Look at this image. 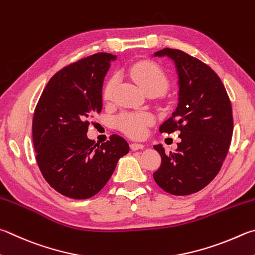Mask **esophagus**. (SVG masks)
<instances>
[{"mask_svg":"<svg viewBox=\"0 0 255 255\" xmlns=\"http://www.w3.org/2000/svg\"><path fill=\"white\" fill-rule=\"evenodd\" d=\"M143 147H145V146H143L142 143H138V142H131V143H130V148H131V150L142 149Z\"/></svg>","mask_w":255,"mask_h":255,"instance_id":"34e87169","label":"esophagus"}]
</instances>
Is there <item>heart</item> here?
I'll list each match as a JSON object with an SVG mask.
<instances>
[{
    "label": "heart",
    "instance_id": "b5f03b06",
    "mask_svg": "<svg viewBox=\"0 0 255 255\" xmlns=\"http://www.w3.org/2000/svg\"><path fill=\"white\" fill-rule=\"evenodd\" d=\"M130 76L141 89L147 92L155 90L161 92L166 90L168 80L159 66L150 61H141L130 68ZM117 85V77L110 78L104 88V99L109 101L113 98L114 89ZM155 123V116L149 112H125L116 118L117 127L126 135L132 138H140L146 133L147 127Z\"/></svg>",
    "mask_w": 255,
    "mask_h": 255
}]
</instances>
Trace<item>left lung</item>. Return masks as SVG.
<instances>
[{"label":"left lung","instance_id":"left-lung-1","mask_svg":"<svg viewBox=\"0 0 255 255\" xmlns=\"http://www.w3.org/2000/svg\"><path fill=\"white\" fill-rule=\"evenodd\" d=\"M152 57L172 60L178 79L177 107L159 131H180L174 152L166 154L161 143L154 146L161 156L154 179L172 195H189L220 172L233 133L232 106L219 76L198 59L168 48Z\"/></svg>","mask_w":255,"mask_h":255}]
</instances>
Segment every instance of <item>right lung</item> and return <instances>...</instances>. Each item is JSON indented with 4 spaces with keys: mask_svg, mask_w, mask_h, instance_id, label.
Instances as JSON below:
<instances>
[{
    "mask_svg": "<svg viewBox=\"0 0 255 255\" xmlns=\"http://www.w3.org/2000/svg\"><path fill=\"white\" fill-rule=\"evenodd\" d=\"M117 55L96 53L51 78L36 105L32 137L44 179L62 195L86 200L101 191L129 151L123 137L99 142L88 126L103 109L104 79Z\"/></svg>",
    "mask_w": 255,
    "mask_h": 255,
    "instance_id": "obj_1",
    "label": "right lung"
}]
</instances>
